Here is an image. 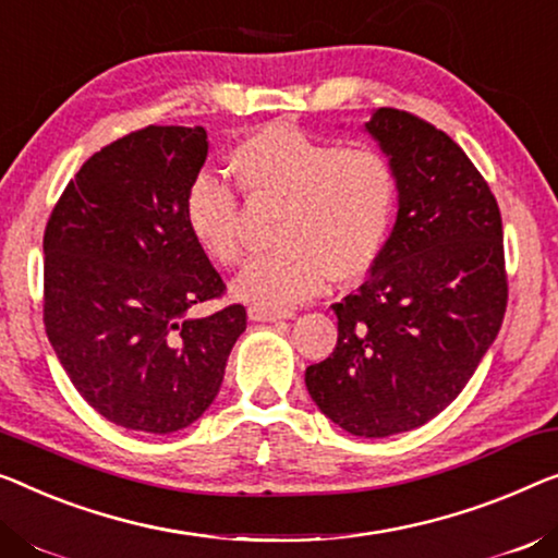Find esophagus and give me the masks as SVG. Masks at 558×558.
<instances>
[{
    "instance_id": "34e87169",
    "label": "esophagus",
    "mask_w": 558,
    "mask_h": 558,
    "mask_svg": "<svg viewBox=\"0 0 558 558\" xmlns=\"http://www.w3.org/2000/svg\"><path fill=\"white\" fill-rule=\"evenodd\" d=\"M247 315H251V320L257 323H272V320H286V318H293V311L290 307H270V305H260V303H253L247 307Z\"/></svg>"
}]
</instances>
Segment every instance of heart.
Wrapping results in <instances>:
<instances>
[{
  "mask_svg": "<svg viewBox=\"0 0 558 558\" xmlns=\"http://www.w3.org/2000/svg\"><path fill=\"white\" fill-rule=\"evenodd\" d=\"M228 168L253 199H282L276 247L247 263L235 280L245 301L286 307L323 282L359 278L376 263L398 205V172L384 149L345 147L293 124H268L232 147ZM190 235L218 265L243 260L240 197L230 182L199 172L185 203Z\"/></svg>",
  "mask_w": 558,
  "mask_h": 558,
  "instance_id": "b5f03b06",
  "label": "heart"
}]
</instances>
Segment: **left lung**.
Segmentation results:
<instances>
[{
    "mask_svg": "<svg viewBox=\"0 0 558 558\" xmlns=\"http://www.w3.org/2000/svg\"><path fill=\"white\" fill-rule=\"evenodd\" d=\"M365 130L398 172V218L371 278L332 303L338 343L307 393L348 434L418 428L469 384L509 303L501 210L463 149L405 110Z\"/></svg>",
    "mask_w": 558,
    "mask_h": 558,
    "instance_id": "1",
    "label": "left lung"
}]
</instances>
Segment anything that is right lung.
<instances>
[{
	"mask_svg": "<svg viewBox=\"0 0 558 558\" xmlns=\"http://www.w3.org/2000/svg\"><path fill=\"white\" fill-rule=\"evenodd\" d=\"M207 157L203 128L147 124L95 153L45 228V330L80 396L130 430L172 434L207 411L247 326L190 235L185 193Z\"/></svg>",
	"mask_w": 558,
	"mask_h": 558,
	"instance_id": "1",
	"label": "right lung"
}]
</instances>
